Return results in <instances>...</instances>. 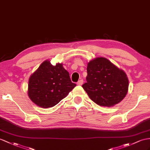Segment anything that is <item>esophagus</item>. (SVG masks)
I'll use <instances>...</instances> for the list:
<instances>
[{
	"mask_svg": "<svg viewBox=\"0 0 150 150\" xmlns=\"http://www.w3.org/2000/svg\"><path fill=\"white\" fill-rule=\"evenodd\" d=\"M83 80L82 79H81V80H79V81L77 82V83H76V84H77V85H79V86H82V84H83Z\"/></svg>",
	"mask_w": 150,
	"mask_h": 150,
	"instance_id": "esophagus-1",
	"label": "esophagus"
}]
</instances>
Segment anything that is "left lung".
Wrapping results in <instances>:
<instances>
[{"mask_svg":"<svg viewBox=\"0 0 150 150\" xmlns=\"http://www.w3.org/2000/svg\"><path fill=\"white\" fill-rule=\"evenodd\" d=\"M87 72V82L82 87L91 100L98 105L114 106L127 93L129 80L125 73L105 57L91 61Z\"/></svg>","mask_w":150,"mask_h":150,"instance_id":"8db88e82","label":"left lung"}]
</instances>
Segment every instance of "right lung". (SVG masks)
I'll return each instance as SVG.
<instances>
[{"label": "right lung", "instance_id": "right-lung-1", "mask_svg": "<svg viewBox=\"0 0 150 150\" xmlns=\"http://www.w3.org/2000/svg\"><path fill=\"white\" fill-rule=\"evenodd\" d=\"M76 86L62 64L53 66L45 61L30 77L28 94L35 104L47 108L66 98Z\"/></svg>", "mask_w": 150, "mask_h": 150}]
</instances>
